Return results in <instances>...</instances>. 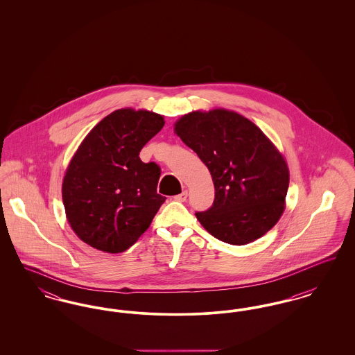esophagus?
Returning a JSON list of instances; mask_svg holds the SVG:
<instances>
[{"instance_id":"obj_1","label":"esophagus","mask_w":355,"mask_h":355,"mask_svg":"<svg viewBox=\"0 0 355 355\" xmlns=\"http://www.w3.org/2000/svg\"><path fill=\"white\" fill-rule=\"evenodd\" d=\"M186 198H187V191H186V190H184L181 194H178V196L174 197V200L178 201V202H185Z\"/></svg>"}]
</instances>
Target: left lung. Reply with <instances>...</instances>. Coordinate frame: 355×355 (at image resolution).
<instances>
[{"instance_id":"8db88e82","label":"left lung","mask_w":355,"mask_h":355,"mask_svg":"<svg viewBox=\"0 0 355 355\" xmlns=\"http://www.w3.org/2000/svg\"><path fill=\"white\" fill-rule=\"evenodd\" d=\"M174 132L211 174L216 198L197 211L203 227L222 242L246 245L266 234L285 210L286 161L250 119L236 112H191Z\"/></svg>"}]
</instances>
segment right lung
<instances>
[{"mask_svg":"<svg viewBox=\"0 0 355 355\" xmlns=\"http://www.w3.org/2000/svg\"><path fill=\"white\" fill-rule=\"evenodd\" d=\"M164 125L157 113L119 109L85 137L62 182L67 218L85 243L122 253L148 230L166 198L157 193L159 166L139 152Z\"/></svg>","mask_w":355,"mask_h":355,"instance_id":"1","label":"right lung"}]
</instances>
